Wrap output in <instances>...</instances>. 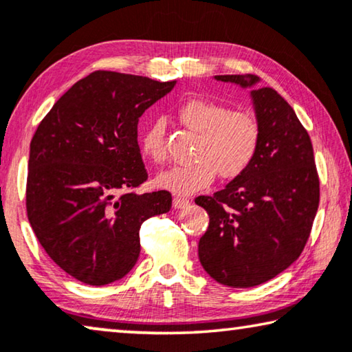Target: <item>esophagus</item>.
<instances>
[{"label":"esophagus","mask_w":352,"mask_h":352,"mask_svg":"<svg viewBox=\"0 0 352 352\" xmlns=\"http://www.w3.org/2000/svg\"><path fill=\"white\" fill-rule=\"evenodd\" d=\"M189 205V200L185 197H175L174 199V208L177 210H182V208H186Z\"/></svg>","instance_id":"obj_1"}]
</instances>
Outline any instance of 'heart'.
<instances>
[{
  "mask_svg": "<svg viewBox=\"0 0 352 352\" xmlns=\"http://www.w3.org/2000/svg\"><path fill=\"white\" fill-rule=\"evenodd\" d=\"M178 119L199 133L192 163L174 166L156 177V185L175 194H192L208 186L214 175L233 178L252 163L260 142V126L246 111H230L210 98L192 97L178 106ZM142 153L155 163L167 158L164 122L156 119L139 138Z\"/></svg>",
  "mask_w": 352,
  "mask_h": 352,
  "instance_id": "heart-1",
  "label": "heart"
}]
</instances>
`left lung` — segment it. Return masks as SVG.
Returning <instances> with one entry per match:
<instances>
[{"instance_id":"obj_1","label":"left lung","mask_w":352,"mask_h":352,"mask_svg":"<svg viewBox=\"0 0 352 352\" xmlns=\"http://www.w3.org/2000/svg\"><path fill=\"white\" fill-rule=\"evenodd\" d=\"M216 80L254 86L255 75ZM260 126L252 163L213 196L196 204L210 216L199 260L216 282L249 288L271 280L299 258L320 205L314 147L292 106L271 87L250 92Z\"/></svg>"}]
</instances>
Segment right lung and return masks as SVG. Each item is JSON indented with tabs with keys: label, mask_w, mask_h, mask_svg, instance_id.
I'll return each mask as SVG.
<instances>
[{
	"label": "right lung",
	"mask_w": 352,
	"mask_h": 352,
	"mask_svg": "<svg viewBox=\"0 0 352 352\" xmlns=\"http://www.w3.org/2000/svg\"><path fill=\"white\" fill-rule=\"evenodd\" d=\"M174 86L97 70L38 124L28 161V219L50 258L76 280L100 287L128 274L141 252L142 222L170 210L169 191L136 192L148 178L138 122Z\"/></svg>",
	"instance_id": "obj_1"
}]
</instances>
